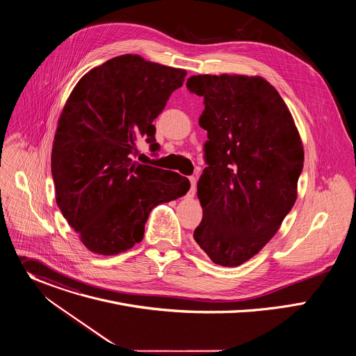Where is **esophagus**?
Wrapping results in <instances>:
<instances>
[{"mask_svg":"<svg viewBox=\"0 0 356 356\" xmlns=\"http://www.w3.org/2000/svg\"><path fill=\"white\" fill-rule=\"evenodd\" d=\"M188 180H190V190H188L187 195H188V197H194V194H195V183H197V179H195L194 176H191V177H188Z\"/></svg>","mask_w":356,"mask_h":356,"instance_id":"obj_1","label":"esophagus"}]
</instances>
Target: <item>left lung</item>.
<instances>
[{
    "label": "left lung",
    "instance_id": "8db88e82",
    "mask_svg": "<svg viewBox=\"0 0 356 356\" xmlns=\"http://www.w3.org/2000/svg\"><path fill=\"white\" fill-rule=\"evenodd\" d=\"M207 168L197 184L202 220L194 239L221 266L245 264L273 238L297 198L304 150L277 90L259 76L198 74Z\"/></svg>",
    "mask_w": 356,
    "mask_h": 356
}]
</instances>
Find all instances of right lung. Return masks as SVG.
<instances>
[{
  "instance_id": "obj_1",
  "label": "right lung",
  "mask_w": 356,
  "mask_h": 356,
  "mask_svg": "<svg viewBox=\"0 0 356 356\" xmlns=\"http://www.w3.org/2000/svg\"><path fill=\"white\" fill-rule=\"evenodd\" d=\"M186 70L122 55L86 73L69 95L52 147L56 202L87 249L117 255L140 242L149 213L184 195L187 177L140 165L138 142L156 152V128Z\"/></svg>"
}]
</instances>
